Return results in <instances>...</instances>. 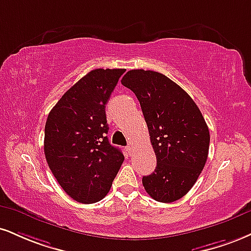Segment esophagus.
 <instances>
[{
  "mask_svg": "<svg viewBox=\"0 0 251 251\" xmlns=\"http://www.w3.org/2000/svg\"><path fill=\"white\" fill-rule=\"evenodd\" d=\"M126 151H127L128 154H131V153L133 152V147H132V145H127V146H126Z\"/></svg>",
  "mask_w": 251,
  "mask_h": 251,
  "instance_id": "esophagus-1",
  "label": "esophagus"
}]
</instances>
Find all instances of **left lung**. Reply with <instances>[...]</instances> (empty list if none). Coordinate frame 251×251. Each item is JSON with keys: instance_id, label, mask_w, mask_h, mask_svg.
<instances>
[{"instance_id": "left-lung-1", "label": "left lung", "mask_w": 251, "mask_h": 251, "mask_svg": "<svg viewBox=\"0 0 251 251\" xmlns=\"http://www.w3.org/2000/svg\"><path fill=\"white\" fill-rule=\"evenodd\" d=\"M122 84L137 96L156 156V167L143 177L145 191L170 203L191 191L206 165L209 129L198 105L165 75L131 70Z\"/></svg>"}]
</instances>
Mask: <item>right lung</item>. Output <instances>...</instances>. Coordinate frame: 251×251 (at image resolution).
<instances>
[{
  "mask_svg": "<svg viewBox=\"0 0 251 251\" xmlns=\"http://www.w3.org/2000/svg\"><path fill=\"white\" fill-rule=\"evenodd\" d=\"M125 69H96L66 91L45 123L44 154L64 192L81 203L105 198L124 161L108 143L105 105Z\"/></svg>",
  "mask_w": 251,
  "mask_h": 251,
  "instance_id": "right-lung-1",
  "label": "right lung"
}]
</instances>
